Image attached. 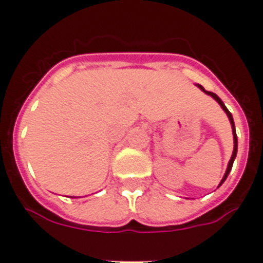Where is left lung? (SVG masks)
Masks as SVG:
<instances>
[{
	"label": "left lung",
	"instance_id": "obj_1",
	"mask_svg": "<svg viewBox=\"0 0 263 263\" xmlns=\"http://www.w3.org/2000/svg\"><path fill=\"white\" fill-rule=\"evenodd\" d=\"M199 87H200L201 90L204 91L205 94L211 95V97L214 98L215 101L218 102L219 105L222 106V108H223V110H224V111H226V114H227V117H229L230 122H231V126H233V134H234V152H233V156H231V160H230V162H229V166H227V171H226V173H224V176H223L222 181H220V184H219V185H222V184L224 183V180L227 179V176H229V173L231 172V168H233L234 160H235V157H236V152H238V140H236L235 125H234V119H233V116H231V112H230L229 110H227V107H226V106H224V103H223V102H222V99H220V98H219L218 95H216V94H214V92H211V91H205V90H204V87H201V86H199Z\"/></svg>",
	"mask_w": 263,
	"mask_h": 263
}]
</instances>
